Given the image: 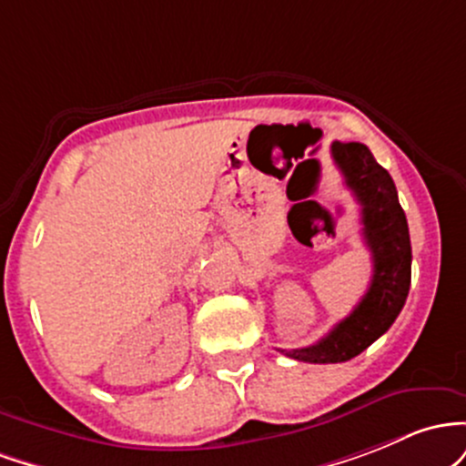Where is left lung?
<instances>
[{"label":"left lung","instance_id":"1","mask_svg":"<svg viewBox=\"0 0 466 466\" xmlns=\"http://www.w3.org/2000/svg\"><path fill=\"white\" fill-rule=\"evenodd\" d=\"M332 158L360 205L374 270L363 299L326 337L308 348L279 350L303 363H343L372 346L400 315L411 284L410 228L391 176L360 143H332Z\"/></svg>","mask_w":466,"mask_h":466}]
</instances>
